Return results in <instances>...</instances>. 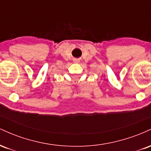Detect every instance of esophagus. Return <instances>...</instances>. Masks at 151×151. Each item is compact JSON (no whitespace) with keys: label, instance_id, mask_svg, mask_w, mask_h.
Masks as SVG:
<instances>
[{"label":"esophagus","instance_id":"34e87169","mask_svg":"<svg viewBox=\"0 0 151 151\" xmlns=\"http://www.w3.org/2000/svg\"><path fill=\"white\" fill-rule=\"evenodd\" d=\"M76 62H78V60H77V61H76Z\"/></svg>","mask_w":151,"mask_h":151}]
</instances>
